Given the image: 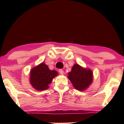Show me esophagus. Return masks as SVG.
Instances as JSON below:
<instances>
[{
	"label": "esophagus",
	"mask_w": 124,
	"mask_h": 124,
	"mask_svg": "<svg viewBox=\"0 0 124 124\" xmlns=\"http://www.w3.org/2000/svg\"><path fill=\"white\" fill-rule=\"evenodd\" d=\"M58 72H59V73H60L61 74H63V73H64L63 70H62V69H60V70H58Z\"/></svg>",
	"instance_id": "obj_1"
}]
</instances>
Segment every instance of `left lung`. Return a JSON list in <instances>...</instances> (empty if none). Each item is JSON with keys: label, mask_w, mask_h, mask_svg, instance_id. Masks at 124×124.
<instances>
[{"label": "left lung", "mask_w": 124, "mask_h": 124, "mask_svg": "<svg viewBox=\"0 0 124 124\" xmlns=\"http://www.w3.org/2000/svg\"><path fill=\"white\" fill-rule=\"evenodd\" d=\"M92 72L91 70H86L79 64H75L71 72L68 73V79L73 86L79 91L86 89L92 82Z\"/></svg>", "instance_id": "1"}]
</instances>
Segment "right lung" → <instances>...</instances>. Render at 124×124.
<instances>
[{"label": "right lung", "mask_w": 124, "mask_h": 124, "mask_svg": "<svg viewBox=\"0 0 124 124\" xmlns=\"http://www.w3.org/2000/svg\"><path fill=\"white\" fill-rule=\"evenodd\" d=\"M57 74L56 70H50L47 65L41 63L31 70L30 83L35 89L43 91L49 88V85Z\"/></svg>", "instance_id": "obj_1"}]
</instances>
